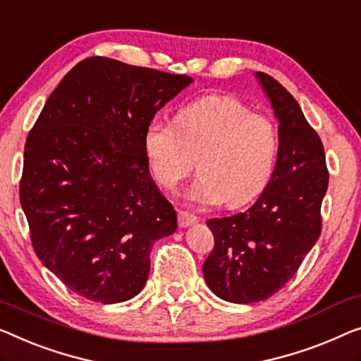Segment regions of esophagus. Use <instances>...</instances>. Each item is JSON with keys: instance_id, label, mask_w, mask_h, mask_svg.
<instances>
[{"instance_id": "esophagus-1", "label": "esophagus", "mask_w": 361, "mask_h": 361, "mask_svg": "<svg viewBox=\"0 0 361 361\" xmlns=\"http://www.w3.org/2000/svg\"><path fill=\"white\" fill-rule=\"evenodd\" d=\"M197 216L192 215V213H187V212H179V226L180 228H187L190 226V224L197 223Z\"/></svg>"}]
</instances>
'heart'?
Returning <instances> with one entry per match:
<instances>
[{"label": "heart", "mask_w": 361, "mask_h": 361, "mask_svg": "<svg viewBox=\"0 0 361 361\" xmlns=\"http://www.w3.org/2000/svg\"><path fill=\"white\" fill-rule=\"evenodd\" d=\"M153 179L172 190L195 168L189 198L200 205L241 207L267 187L279 156V132L264 114L233 96H205L187 104L174 122L151 120L143 135Z\"/></svg>", "instance_id": "b5f03b06"}]
</instances>
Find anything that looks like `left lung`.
Wrapping results in <instances>:
<instances>
[{"label": "left lung", "mask_w": 361, "mask_h": 361, "mask_svg": "<svg viewBox=\"0 0 361 361\" xmlns=\"http://www.w3.org/2000/svg\"><path fill=\"white\" fill-rule=\"evenodd\" d=\"M279 118V156L271 179L249 210L212 218L215 247L203 262L218 298L249 305L291 280L319 239L329 171L324 146L296 99L274 78L255 73Z\"/></svg>", "instance_id": "8db88e82"}]
</instances>
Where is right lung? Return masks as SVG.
Segmentation results:
<instances>
[{
	"label": "right lung",
	"mask_w": 361,
	"mask_h": 361,
	"mask_svg": "<svg viewBox=\"0 0 361 361\" xmlns=\"http://www.w3.org/2000/svg\"><path fill=\"white\" fill-rule=\"evenodd\" d=\"M192 81L91 56L60 81L29 132L19 197L30 241L80 296L114 305L138 295L154 241L177 229L149 174L143 135Z\"/></svg>",
	"instance_id": "obj_1"
}]
</instances>
